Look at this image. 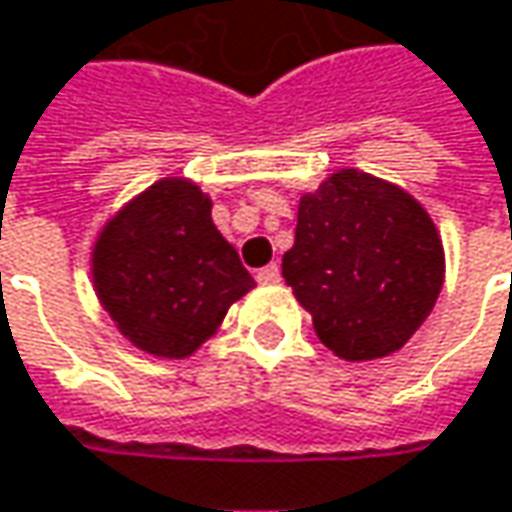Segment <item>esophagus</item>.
Instances as JSON below:
<instances>
[{"label": "esophagus", "instance_id": "1", "mask_svg": "<svg viewBox=\"0 0 512 512\" xmlns=\"http://www.w3.org/2000/svg\"><path fill=\"white\" fill-rule=\"evenodd\" d=\"M257 281H260V284H278V281H281V269H278L275 263H269V266L257 269Z\"/></svg>", "mask_w": 512, "mask_h": 512}]
</instances>
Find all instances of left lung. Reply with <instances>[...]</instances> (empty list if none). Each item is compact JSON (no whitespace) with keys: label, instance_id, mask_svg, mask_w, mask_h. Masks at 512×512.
<instances>
[{"label":"left lung","instance_id":"1","mask_svg":"<svg viewBox=\"0 0 512 512\" xmlns=\"http://www.w3.org/2000/svg\"><path fill=\"white\" fill-rule=\"evenodd\" d=\"M284 281L343 360L398 351L442 290V240L410 193L360 169H340L299 202Z\"/></svg>","mask_w":512,"mask_h":512}]
</instances>
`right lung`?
<instances>
[{
  "mask_svg": "<svg viewBox=\"0 0 512 512\" xmlns=\"http://www.w3.org/2000/svg\"><path fill=\"white\" fill-rule=\"evenodd\" d=\"M93 284L137 349L187 357L216 334L255 278L216 231L208 196L193 181L163 178L102 228Z\"/></svg>",
  "mask_w": 512,
  "mask_h": 512,
  "instance_id": "right-lung-1",
  "label": "right lung"
}]
</instances>
